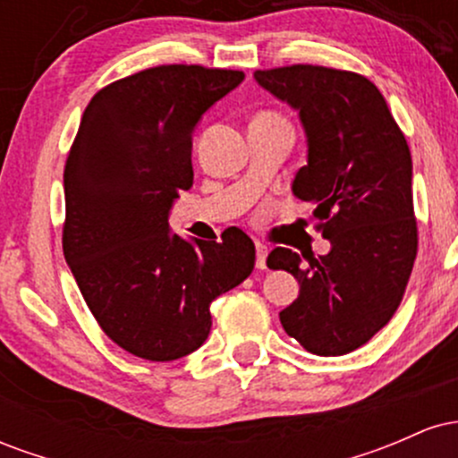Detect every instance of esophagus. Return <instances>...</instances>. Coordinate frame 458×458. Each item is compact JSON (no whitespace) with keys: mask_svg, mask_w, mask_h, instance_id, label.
I'll return each mask as SVG.
<instances>
[{"mask_svg":"<svg viewBox=\"0 0 458 458\" xmlns=\"http://www.w3.org/2000/svg\"><path fill=\"white\" fill-rule=\"evenodd\" d=\"M267 254H269V247L265 243H256V267L259 269H267Z\"/></svg>","mask_w":458,"mask_h":458,"instance_id":"1","label":"esophagus"}]
</instances>
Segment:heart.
Returning a JSON list of instances; mask_svg holds the SVG:
<instances>
[{
  "label": "heart",
  "instance_id": "heart-1",
  "mask_svg": "<svg viewBox=\"0 0 458 458\" xmlns=\"http://www.w3.org/2000/svg\"><path fill=\"white\" fill-rule=\"evenodd\" d=\"M273 127H291L288 120L284 118L282 114L277 112H269V109H262L251 118L250 129H273Z\"/></svg>",
  "mask_w": 458,
  "mask_h": 458
}]
</instances>
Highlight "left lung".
<instances>
[{
    "instance_id": "left-lung-1",
    "label": "left lung",
    "mask_w": 458,
    "mask_h": 458,
    "mask_svg": "<svg viewBox=\"0 0 458 458\" xmlns=\"http://www.w3.org/2000/svg\"><path fill=\"white\" fill-rule=\"evenodd\" d=\"M256 81L297 109L308 165L293 193L314 204L329 254L276 247L267 265L297 277L299 297L282 327L314 355L360 349L401 306L418 254L411 152L370 79L327 66L256 71Z\"/></svg>"
}]
</instances>
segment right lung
I'll use <instances>...</instances> for the list:
<instances>
[{
    "mask_svg": "<svg viewBox=\"0 0 458 458\" xmlns=\"http://www.w3.org/2000/svg\"><path fill=\"white\" fill-rule=\"evenodd\" d=\"M245 75L163 64L92 97L64 167V259L101 329L120 349L172 361L204 344L211 303L254 269L243 230L222 241L170 234L172 204L193 185L191 135Z\"/></svg>",
    "mask_w": 458,
    "mask_h": 458,
    "instance_id": "1",
    "label": "right lung"
}]
</instances>
